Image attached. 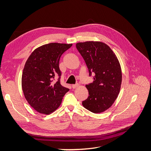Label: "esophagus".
<instances>
[{
    "instance_id": "1",
    "label": "esophagus",
    "mask_w": 151,
    "mask_h": 151,
    "mask_svg": "<svg viewBox=\"0 0 151 151\" xmlns=\"http://www.w3.org/2000/svg\"><path fill=\"white\" fill-rule=\"evenodd\" d=\"M78 86H79V84H72V88L73 89H76V88H77Z\"/></svg>"
}]
</instances>
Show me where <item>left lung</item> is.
Returning <instances> with one entry per match:
<instances>
[{
  "mask_svg": "<svg viewBox=\"0 0 151 151\" xmlns=\"http://www.w3.org/2000/svg\"><path fill=\"white\" fill-rule=\"evenodd\" d=\"M83 57L93 83L86 84L89 96L83 101L84 108L94 113L104 111L110 107L120 93L122 70L115 54L106 44L86 42L76 44Z\"/></svg>",
  "mask_w": 151,
  "mask_h": 151,
  "instance_id": "obj_1",
  "label": "left lung"
}]
</instances>
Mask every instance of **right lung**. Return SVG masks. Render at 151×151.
<instances>
[{"label":"right lung","mask_w":151,"mask_h":151,"mask_svg":"<svg viewBox=\"0 0 151 151\" xmlns=\"http://www.w3.org/2000/svg\"><path fill=\"white\" fill-rule=\"evenodd\" d=\"M72 45L58 43L44 45L34 50L25 63L22 89L27 101L40 113L48 115L54 111L69 91L60 84L59 60Z\"/></svg>","instance_id":"1"}]
</instances>
